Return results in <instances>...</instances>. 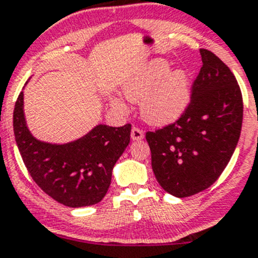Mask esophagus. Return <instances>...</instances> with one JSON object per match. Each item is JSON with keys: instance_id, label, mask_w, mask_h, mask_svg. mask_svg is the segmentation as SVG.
<instances>
[{"instance_id": "obj_1", "label": "esophagus", "mask_w": 258, "mask_h": 258, "mask_svg": "<svg viewBox=\"0 0 258 258\" xmlns=\"http://www.w3.org/2000/svg\"><path fill=\"white\" fill-rule=\"evenodd\" d=\"M130 137H132L133 140H142L144 138V133L143 130H140L139 128H133L132 133H130Z\"/></svg>"}]
</instances>
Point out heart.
I'll return each mask as SVG.
<instances>
[{"label":"heart","mask_w":258,"mask_h":258,"mask_svg":"<svg viewBox=\"0 0 258 258\" xmlns=\"http://www.w3.org/2000/svg\"><path fill=\"white\" fill-rule=\"evenodd\" d=\"M170 70L165 58H153L121 86L123 95L132 103H140V115L150 125L174 123L187 110L192 98L189 74L183 69ZM111 108L126 113L120 98H111Z\"/></svg>","instance_id":"obj_1"}]
</instances>
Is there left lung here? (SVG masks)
<instances>
[{
  "mask_svg": "<svg viewBox=\"0 0 258 258\" xmlns=\"http://www.w3.org/2000/svg\"><path fill=\"white\" fill-rule=\"evenodd\" d=\"M200 52L202 68L187 110L175 123L145 135L158 183L178 198L202 192L218 179L236 149L243 118L232 71L211 51Z\"/></svg>",
  "mask_w": 258,
  "mask_h": 258,
  "instance_id": "1",
  "label": "left lung"
}]
</instances>
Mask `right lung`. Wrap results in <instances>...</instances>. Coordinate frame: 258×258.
<instances>
[{
    "mask_svg": "<svg viewBox=\"0 0 258 258\" xmlns=\"http://www.w3.org/2000/svg\"><path fill=\"white\" fill-rule=\"evenodd\" d=\"M132 125L99 124L63 144L36 139L27 128L24 91L15 104L14 132L22 160L37 185L66 207L93 206L105 197L116 160L130 142Z\"/></svg>",
    "mask_w": 258,
    "mask_h": 258,
    "instance_id": "right-lung-1",
    "label": "right lung"
}]
</instances>
